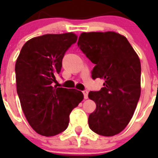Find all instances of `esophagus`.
Wrapping results in <instances>:
<instances>
[{
    "instance_id": "obj_1",
    "label": "esophagus",
    "mask_w": 158,
    "mask_h": 158,
    "mask_svg": "<svg viewBox=\"0 0 158 158\" xmlns=\"http://www.w3.org/2000/svg\"><path fill=\"white\" fill-rule=\"evenodd\" d=\"M82 93H83V94H84V98L88 99V93H88L87 90H85V91H83Z\"/></svg>"
}]
</instances>
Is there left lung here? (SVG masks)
I'll return each instance as SVG.
<instances>
[{"label": "left lung", "mask_w": 158, "mask_h": 158, "mask_svg": "<svg viewBox=\"0 0 158 158\" xmlns=\"http://www.w3.org/2000/svg\"><path fill=\"white\" fill-rule=\"evenodd\" d=\"M77 45L95 64L92 77L104 81L100 91L89 93L96 104L89 116V128L103 136L118 135L131 121L140 97V59L127 38L115 31L82 32Z\"/></svg>", "instance_id": "8db88e82"}]
</instances>
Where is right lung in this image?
Instances as JSON below:
<instances>
[{
	"label": "right lung",
	"instance_id": "right-lung-1",
	"mask_svg": "<svg viewBox=\"0 0 158 158\" xmlns=\"http://www.w3.org/2000/svg\"><path fill=\"white\" fill-rule=\"evenodd\" d=\"M77 40L73 32L32 38L16 59V91L22 110L30 126L43 136L65 131L69 114L84 99L77 89L52 85L61 72L65 53Z\"/></svg>",
	"mask_w": 158,
	"mask_h": 158
}]
</instances>
